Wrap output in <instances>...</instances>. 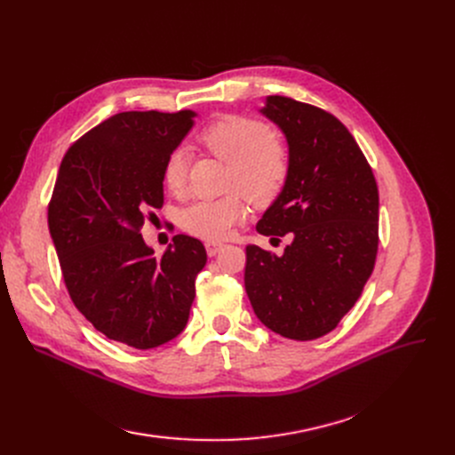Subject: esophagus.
<instances>
[{
    "label": "esophagus",
    "mask_w": 455,
    "mask_h": 455,
    "mask_svg": "<svg viewBox=\"0 0 455 455\" xmlns=\"http://www.w3.org/2000/svg\"><path fill=\"white\" fill-rule=\"evenodd\" d=\"M204 247H206L208 256H215V254H218V252L223 249V243H220V242H208Z\"/></svg>",
    "instance_id": "esophagus-1"
}]
</instances>
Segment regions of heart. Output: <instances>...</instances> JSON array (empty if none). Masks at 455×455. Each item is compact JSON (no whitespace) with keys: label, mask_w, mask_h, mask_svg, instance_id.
Returning <instances> with one entry per match:
<instances>
[{"label":"heart","mask_w":455,"mask_h":455,"mask_svg":"<svg viewBox=\"0 0 455 455\" xmlns=\"http://www.w3.org/2000/svg\"><path fill=\"white\" fill-rule=\"evenodd\" d=\"M199 141L213 156L227 162V186L242 190L256 206L273 203L288 182V148L258 119L235 114L223 116L201 131ZM162 182L173 196L184 191L186 153L182 149L167 155ZM241 195L228 191L221 197L188 204L179 215L180 228L201 240H225L247 215V201Z\"/></svg>","instance_id":"b5f03b06"}]
</instances>
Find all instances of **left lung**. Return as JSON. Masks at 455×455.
I'll list each match as a JSON object with an SVG mask.
<instances>
[{
  "instance_id": "obj_1",
  "label": "left lung",
  "mask_w": 455,
  "mask_h": 455,
  "mask_svg": "<svg viewBox=\"0 0 455 455\" xmlns=\"http://www.w3.org/2000/svg\"><path fill=\"white\" fill-rule=\"evenodd\" d=\"M259 112L288 141L290 175L256 230L291 243L282 256L247 245L245 290L269 330L312 341L338 326L374 269L378 186L336 116L283 95Z\"/></svg>"
}]
</instances>
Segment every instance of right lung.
<instances>
[{
    "mask_svg": "<svg viewBox=\"0 0 455 455\" xmlns=\"http://www.w3.org/2000/svg\"><path fill=\"white\" fill-rule=\"evenodd\" d=\"M194 110L119 112L60 162L47 225L68 293L108 339L148 350L175 339L196 299L206 251L179 234L162 258L140 228L162 208V167L194 127Z\"/></svg>",
    "mask_w": 455,
    "mask_h": 455,
    "instance_id": "obj_1",
    "label": "right lung"
}]
</instances>
